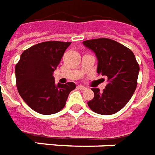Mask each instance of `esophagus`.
Wrapping results in <instances>:
<instances>
[{"label":"esophagus","instance_id":"34e87169","mask_svg":"<svg viewBox=\"0 0 155 155\" xmlns=\"http://www.w3.org/2000/svg\"><path fill=\"white\" fill-rule=\"evenodd\" d=\"M77 88H79V89H80V90H82V91L86 90V89H87V88H86V87H84V86H83V85H78Z\"/></svg>","mask_w":155,"mask_h":155}]
</instances>
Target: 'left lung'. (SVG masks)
I'll list each match as a JSON object with an SVG mask.
<instances>
[{"label":"left lung","mask_w":155,"mask_h":155,"mask_svg":"<svg viewBox=\"0 0 155 155\" xmlns=\"http://www.w3.org/2000/svg\"><path fill=\"white\" fill-rule=\"evenodd\" d=\"M97 58V72L108 78L102 92L92 88L94 97L88 101L93 111L100 114H113L124 107L135 92L139 65L132 50L119 42L99 38L83 42Z\"/></svg>","instance_id":"8db88e82"}]
</instances>
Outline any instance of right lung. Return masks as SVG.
Listing matches in <instances>:
<instances>
[{
  "mask_svg": "<svg viewBox=\"0 0 155 155\" xmlns=\"http://www.w3.org/2000/svg\"><path fill=\"white\" fill-rule=\"evenodd\" d=\"M71 42L45 41L31 46L22 54L15 66L20 96L30 108L42 114L60 111L75 84H55L54 71Z\"/></svg>",
  "mask_w": 155,
  "mask_h": 155,
  "instance_id": "obj_1",
  "label": "right lung"
}]
</instances>
